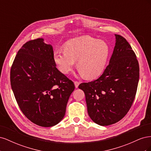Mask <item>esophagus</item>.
<instances>
[{
  "instance_id": "1",
  "label": "esophagus",
  "mask_w": 151,
  "mask_h": 151,
  "mask_svg": "<svg viewBox=\"0 0 151 151\" xmlns=\"http://www.w3.org/2000/svg\"><path fill=\"white\" fill-rule=\"evenodd\" d=\"M79 84H80V83H79V82H78V81H75V82H74V84H75V87H76V88H78V86H79Z\"/></svg>"
}]
</instances>
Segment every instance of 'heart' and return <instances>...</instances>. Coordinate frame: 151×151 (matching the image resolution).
I'll use <instances>...</instances> for the list:
<instances>
[{"label": "heart", "mask_w": 151, "mask_h": 151, "mask_svg": "<svg viewBox=\"0 0 151 151\" xmlns=\"http://www.w3.org/2000/svg\"><path fill=\"white\" fill-rule=\"evenodd\" d=\"M110 54L109 45L90 36H82L66 43L64 50H56L53 61L58 70L64 74L77 68L86 79H93L101 74Z\"/></svg>", "instance_id": "1"}]
</instances>
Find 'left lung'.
<instances>
[{"mask_svg":"<svg viewBox=\"0 0 151 151\" xmlns=\"http://www.w3.org/2000/svg\"><path fill=\"white\" fill-rule=\"evenodd\" d=\"M115 36V46L103 74L78 87L84 92L91 119L101 126L114 124L126 115L139 80V65L134 52L123 36Z\"/></svg>","mask_w":151,"mask_h":151,"instance_id":"8db88e82","label":"left lung"}]
</instances>
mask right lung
I'll use <instances>...</instances> for the list:
<instances>
[{"instance_id":"1","label":"right lung","mask_w":151,"mask_h":151,"mask_svg":"<svg viewBox=\"0 0 151 151\" xmlns=\"http://www.w3.org/2000/svg\"><path fill=\"white\" fill-rule=\"evenodd\" d=\"M51 45L31 40L18 51L11 69V84L22 112L35 124L50 127L64 117L74 83L59 71Z\"/></svg>"}]
</instances>
